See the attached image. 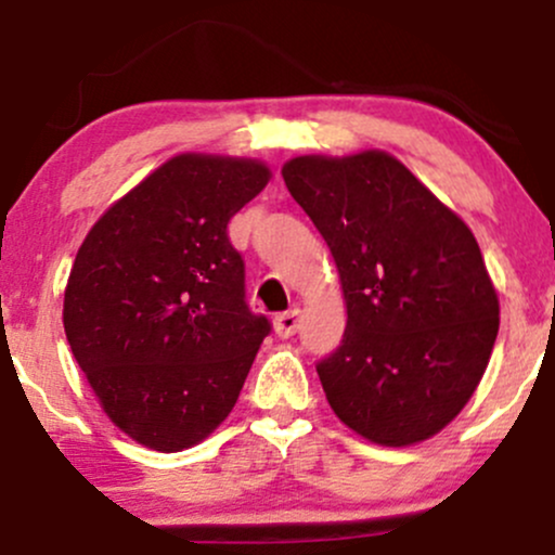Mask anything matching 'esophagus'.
I'll return each instance as SVG.
<instances>
[{"label": "esophagus", "instance_id": "obj_1", "mask_svg": "<svg viewBox=\"0 0 555 555\" xmlns=\"http://www.w3.org/2000/svg\"><path fill=\"white\" fill-rule=\"evenodd\" d=\"M297 328H299V310H286V313H279L273 318V331H276V336H282V339L295 336Z\"/></svg>", "mask_w": 555, "mask_h": 555}]
</instances>
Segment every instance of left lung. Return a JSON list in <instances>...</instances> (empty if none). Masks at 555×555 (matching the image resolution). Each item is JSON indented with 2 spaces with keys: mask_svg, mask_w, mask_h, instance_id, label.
<instances>
[{
  "mask_svg": "<svg viewBox=\"0 0 555 555\" xmlns=\"http://www.w3.org/2000/svg\"><path fill=\"white\" fill-rule=\"evenodd\" d=\"M289 193L339 271L347 328L318 365L334 415L378 446H415L473 399L499 334V295L473 229L397 156H295Z\"/></svg>",
  "mask_w": 555,
  "mask_h": 555,
  "instance_id": "left-lung-1",
  "label": "left lung"
}]
</instances>
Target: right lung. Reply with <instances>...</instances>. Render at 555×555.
I'll list each match as a JSON object with an SVG mask.
<instances>
[{
  "mask_svg": "<svg viewBox=\"0 0 555 555\" xmlns=\"http://www.w3.org/2000/svg\"><path fill=\"white\" fill-rule=\"evenodd\" d=\"M271 180L245 156L177 154L114 201L65 286V334L101 410L175 454L229 417L271 326L245 305L227 224Z\"/></svg>",
  "mask_w": 555,
  "mask_h": 555,
  "instance_id": "right-lung-1",
  "label": "right lung"
}]
</instances>
